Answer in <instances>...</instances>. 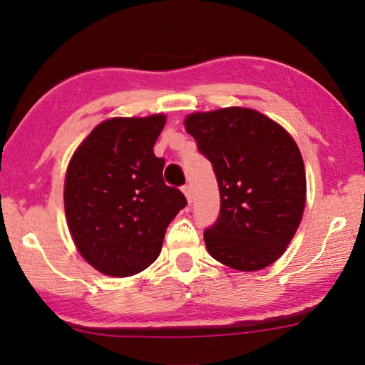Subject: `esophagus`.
Segmentation results:
<instances>
[{"label":"esophagus","instance_id":"obj_1","mask_svg":"<svg viewBox=\"0 0 365 365\" xmlns=\"http://www.w3.org/2000/svg\"><path fill=\"white\" fill-rule=\"evenodd\" d=\"M182 191H183V195H185V197H187L188 205H190V202H191V200H193V191H191V187H190V185H185V187L182 188Z\"/></svg>","mask_w":365,"mask_h":365}]
</instances>
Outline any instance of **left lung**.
I'll use <instances>...</instances> for the list:
<instances>
[{
  "mask_svg": "<svg viewBox=\"0 0 365 365\" xmlns=\"http://www.w3.org/2000/svg\"><path fill=\"white\" fill-rule=\"evenodd\" d=\"M183 123L219 183L220 215L205 232L209 255L242 272L274 264L306 206V170L296 141L280 123L250 108L193 113Z\"/></svg>",
  "mask_w": 365,
  "mask_h": 365,
  "instance_id": "8db88e82",
  "label": "left lung"
}]
</instances>
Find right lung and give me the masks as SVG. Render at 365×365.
<instances>
[{
  "label": "right lung",
  "instance_id": "add662e5",
  "mask_svg": "<svg viewBox=\"0 0 365 365\" xmlns=\"http://www.w3.org/2000/svg\"><path fill=\"white\" fill-rule=\"evenodd\" d=\"M168 117H110L69 160L64 209L76 248L109 277H132L156 261L165 230L187 200L163 180L154 143Z\"/></svg>",
  "mask_w": 365,
  "mask_h": 365
}]
</instances>
